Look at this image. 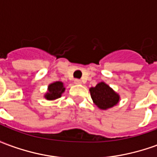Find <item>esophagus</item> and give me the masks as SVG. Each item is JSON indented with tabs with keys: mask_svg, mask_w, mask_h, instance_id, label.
<instances>
[{
	"mask_svg": "<svg viewBox=\"0 0 157 157\" xmlns=\"http://www.w3.org/2000/svg\"><path fill=\"white\" fill-rule=\"evenodd\" d=\"M74 83L75 84H82V81L80 79H75L74 80Z\"/></svg>",
	"mask_w": 157,
	"mask_h": 157,
	"instance_id": "34e87169",
	"label": "esophagus"
}]
</instances>
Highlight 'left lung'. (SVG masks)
Instances as JSON below:
<instances>
[{
	"instance_id": "8db88e82",
	"label": "left lung",
	"mask_w": 157,
	"mask_h": 157,
	"mask_svg": "<svg viewBox=\"0 0 157 157\" xmlns=\"http://www.w3.org/2000/svg\"><path fill=\"white\" fill-rule=\"evenodd\" d=\"M90 92L94 103L101 109H110L119 101V96L104 82H100L95 87L90 88Z\"/></svg>"
}]
</instances>
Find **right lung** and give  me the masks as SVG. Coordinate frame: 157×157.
Wrapping results in <instances>:
<instances>
[{"label": "right lung", "mask_w": 157, "mask_h": 157, "mask_svg": "<svg viewBox=\"0 0 157 157\" xmlns=\"http://www.w3.org/2000/svg\"><path fill=\"white\" fill-rule=\"evenodd\" d=\"M65 91L63 83L60 82H56L48 86V92L45 95V98L48 100H54L61 97V94Z\"/></svg>", "instance_id": "add662e5"}]
</instances>
